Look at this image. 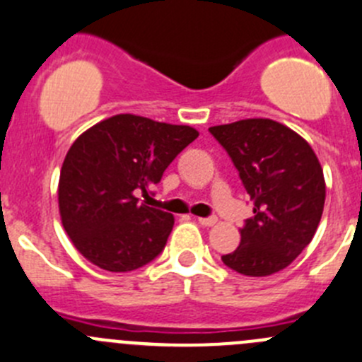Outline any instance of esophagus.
<instances>
[{
  "label": "esophagus",
  "mask_w": 362,
  "mask_h": 362,
  "mask_svg": "<svg viewBox=\"0 0 362 362\" xmlns=\"http://www.w3.org/2000/svg\"><path fill=\"white\" fill-rule=\"evenodd\" d=\"M198 223L202 226H214L217 223V217H198Z\"/></svg>",
  "instance_id": "esophagus-1"
}]
</instances>
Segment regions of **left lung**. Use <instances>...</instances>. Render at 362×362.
I'll return each mask as SVG.
<instances>
[{
  "instance_id": "8db88e82",
  "label": "left lung",
  "mask_w": 362,
  "mask_h": 362,
  "mask_svg": "<svg viewBox=\"0 0 362 362\" xmlns=\"http://www.w3.org/2000/svg\"><path fill=\"white\" fill-rule=\"evenodd\" d=\"M209 131L231 157L255 205L240 228L238 247L221 259L238 274H276L303 252L320 223L325 203L320 163L306 139L269 118Z\"/></svg>"
}]
</instances>
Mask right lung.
<instances>
[{"instance_id": "1", "label": "right lung", "mask_w": 362, "mask_h": 362, "mask_svg": "<svg viewBox=\"0 0 362 362\" xmlns=\"http://www.w3.org/2000/svg\"><path fill=\"white\" fill-rule=\"evenodd\" d=\"M196 138L198 131L189 125L117 115L72 143L59 173V216L88 262L110 272H129L163 252L173 216L136 196H148L171 160Z\"/></svg>"}]
</instances>
